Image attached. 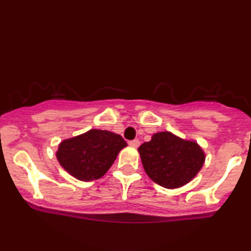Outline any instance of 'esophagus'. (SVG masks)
<instances>
[{
	"label": "esophagus",
	"instance_id": "obj_1",
	"mask_svg": "<svg viewBox=\"0 0 251 251\" xmlns=\"http://www.w3.org/2000/svg\"><path fill=\"white\" fill-rule=\"evenodd\" d=\"M129 145L132 146V148H138L139 146V141L138 139H133V141H129Z\"/></svg>",
	"mask_w": 251,
	"mask_h": 251
}]
</instances>
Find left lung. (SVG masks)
Masks as SVG:
<instances>
[{"label": "left lung", "instance_id": "obj_1", "mask_svg": "<svg viewBox=\"0 0 251 251\" xmlns=\"http://www.w3.org/2000/svg\"><path fill=\"white\" fill-rule=\"evenodd\" d=\"M142 164L152 181L167 189L187 184L196 176L205 153L194 141H185L169 131L157 132L138 148Z\"/></svg>", "mask_w": 251, "mask_h": 251}]
</instances>
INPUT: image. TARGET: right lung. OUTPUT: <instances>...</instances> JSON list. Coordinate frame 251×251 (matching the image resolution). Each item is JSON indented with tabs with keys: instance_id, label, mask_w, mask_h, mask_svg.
Returning <instances> with one entry per match:
<instances>
[{
	"instance_id": "add662e5",
	"label": "right lung",
	"mask_w": 251,
	"mask_h": 251,
	"mask_svg": "<svg viewBox=\"0 0 251 251\" xmlns=\"http://www.w3.org/2000/svg\"><path fill=\"white\" fill-rule=\"evenodd\" d=\"M126 143L107 130L91 129L58 145L56 158L70 175L80 181L98 180L110 168Z\"/></svg>"
}]
</instances>
